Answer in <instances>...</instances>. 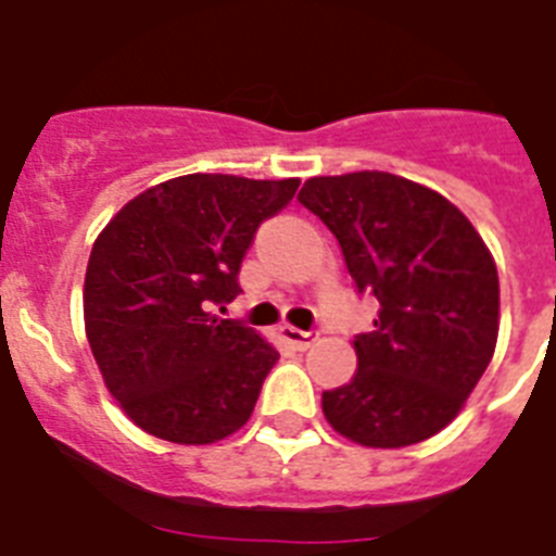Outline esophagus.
Returning <instances> with one entry per match:
<instances>
[{
    "instance_id": "34e87169",
    "label": "esophagus",
    "mask_w": 556,
    "mask_h": 556,
    "mask_svg": "<svg viewBox=\"0 0 556 556\" xmlns=\"http://www.w3.org/2000/svg\"><path fill=\"white\" fill-rule=\"evenodd\" d=\"M279 338L286 340L288 349H294V352H305V349L314 346L317 334H314V331L294 329V326H282V329H279Z\"/></svg>"
}]
</instances>
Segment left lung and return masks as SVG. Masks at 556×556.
I'll use <instances>...</instances> for the list:
<instances>
[{"mask_svg":"<svg viewBox=\"0 0 556 556\" xmlns=\"http://www.w3.org/2000/svg\"><path fill=\"white\" fill-rule=\"evenodd\" d=\"M338 239L357 294L378 300L355 334L357 371L323 392L340 435L406 447L444 430L491 364L500 277L465 213L392 173L308 178L296 195Z\"/></svg>","mask_w":556,"mask_h":556,"instance_id":"1","label":"left lung"}]
</instances>
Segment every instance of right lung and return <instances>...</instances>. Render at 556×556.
Masks as SVG:
<instances>
[{
  "instance_id": "1",
  "label": "right lung",
  "mask_w": 556,
  "mask_h": 556,
  "mask_svg": "<svg viewBox=\"0 0 556 556\" xmlns=\"http://www.w3.org/2000/svg\"><path fill=\"white\" fill-rule=\"evenodd\" d=\"M296 187V178H169L98 236L83 288L91 355L126 415L155 439L213 444L251 418L277 349L213 308L242 291L253 236Z\"/></svg>"
}]
</instances>
